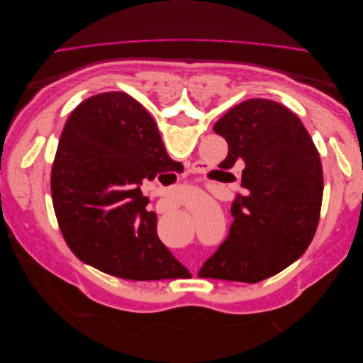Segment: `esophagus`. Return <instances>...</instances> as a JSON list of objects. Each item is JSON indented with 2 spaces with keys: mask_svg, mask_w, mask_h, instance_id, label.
Instances as JSON below:
<instances>
[{
  "mask_svg": "<svg viewBox=\"0 0 363 363\" xmlns=\"http://www.w3.org/2000/svg\"><path fill=\"white\" fill-rule=\"evenodd\" d=\"M194 169H195V168H194Z\"/></svg>",
  "mask_w": 363,
  "mask_h": 363,
  "instance_id": "obj_1",
  "label": "esophagus"
}]
</instances>
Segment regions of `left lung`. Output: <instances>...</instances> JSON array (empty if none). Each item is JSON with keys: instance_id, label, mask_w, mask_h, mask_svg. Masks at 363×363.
<instances>
[{"instance_id": "8db88e82", "label": "left lung", "mask_w": 363, "mask_h": 363, "mask_svg": "<svg viewBox=\"0 0 363 363\" xmlns=\"http://www.w3.org/2000/svg\"><path fill=\"white\" fill-rule=\"evenodd\" d=\"M228 144L224 169L242 167L228 238L199 272L201 279L257 283L298 260L320 223L321 159L300 118L286 106L250 98L216 121Z\"/></svg>"}]
</instances>
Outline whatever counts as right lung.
Listing matches in <instances>:
<instances>
[{"label": "right lung", "instance_id": "right-lung-1", "mask_svg": "<svg viewBox=\"0 0 363 363\" xmlns=\"http://www.w3.org/2000/svg\"><path fill=\"white\" fill-rule=\"evenodd\" d=\"M172 160L151 115L124 92H104L77 106L65 123L51 169V199L60 232L82 262L111 276L150 281L189 271L157 238L142 182Z\"/></svg>", "mask_w": 363, "mask_h": 363}]
</instances>
